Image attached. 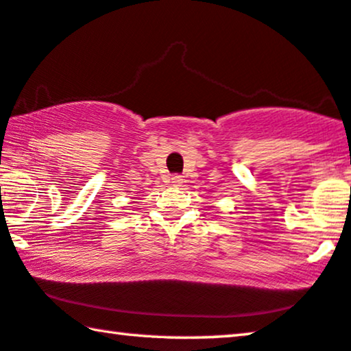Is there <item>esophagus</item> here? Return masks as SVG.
<instances>
[{
    "mask_svg": "<svg viewBox=\"0 0 351 351\" xmlns=\"http://www.w3.org/2000/svg\"><path fill=\"white\" fill-rule=\"evenodd\" d=\"M171 183L174 186H180L182 183H183V179H182V176H172L171 177Z\"/></svg>",
    "mask_w": 351,
    "mask_h": 351,
    "instance_id": "obj_1",
    "label": "esophagus"
}]
</instances>
